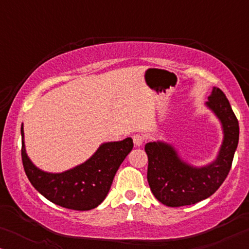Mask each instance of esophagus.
<instances>
[{
    "mask_svg": "<svg viewBox=\"0 0 249 249\" xmlns=\"http://www.w3.org/2000/svg\"><path fill=\"white\" fill-rule=\"evenodd\" d=\"M132 141H134V144L136 147H139V146L142 145V142H144L145 138L144 136L141 135V134H135L134 136H132Z\"/></svg>",
    "mask_w": 249,
    "mask_h": 249,
    "instance_id": "34e87169",
    "label": "esophagus"
}]
</instances>
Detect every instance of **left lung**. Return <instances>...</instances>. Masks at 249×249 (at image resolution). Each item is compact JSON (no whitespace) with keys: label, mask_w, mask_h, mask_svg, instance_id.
<instances>
[{"label":"left lung","mask_w":249,"mask_h":249,"mask_svg":"<svg viewBox=\"0 0 249 249\" xmlns=\"http://www.w3.org/2000/svg\"><path fill=\"white\" fill-rule=\"evenodd\" d=\"M206 105L220 119L223 144L217 159L204 168H194L179 159L164 142H147V181L155 198L170 207L192 205L213 195L222 185L232 165L239 141V124L226 95L214 87Z\"/></svg>","instance_id":"left-lung-1"}]
</instances>
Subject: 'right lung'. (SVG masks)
I'll return each mask as SVG.
<instances>
[{
  "instance_id": "1",
  "label": "right lung",
  "mask_w": 249,
  "mask_h": 249,
  "mask_svg": "<svg viewBox=\"0 0 249 249\" xmlns=\"http://www.w3.org/2000/svg\"><path fill=\"white\" fill-rule=\"evenodd\" d=\"M21 138L22 164L30 183L50 202L74 211L93 210L103 202L119 166L134 147L131 138L105 142L83 164L62 173H47L27 156L22 127Z\"/></svg>"
}]
</instances>
